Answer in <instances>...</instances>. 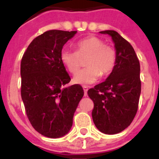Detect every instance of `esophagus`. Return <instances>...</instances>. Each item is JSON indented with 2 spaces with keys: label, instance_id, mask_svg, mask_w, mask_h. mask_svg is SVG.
I'll return each mask as SVG.
<instances>
[{
  "label": "esophagus",
  "instance_id": "34e87169",
  "mask_svg": "<svg viewBox=\"0 0 159 159\" xmlns=\"http://www.w3.org/2000/svg\"><path fill=\"white\" fill-rule=\"evenodd\" d=\"M83 90H84V96L86 97L87 96V91H88V87L87 86H83Z\"/></svg>",
  "mask_w": 159,
  "mask_h": 159
}]
</instances>
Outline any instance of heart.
Returning <instances> with one entry per match:
<instances>
[{
  "instance_id": "heart-1",
  "label": "heart",
  "mask_w": 159,
  "mask_h": 159,
  "mask_svg": "<svg viewBox=\"0 0 159 159\" xmlns=\"http://www.w3.org/2000/svg\"><path fill=\"white\" fill-rule=\"evenodd\" d=\"M75 46V52L63 50L60 56L62 65L72 75L77 74L80 69L82 60L88 58L85 64L88 68L74 77L75 84H93L101 75L106 77L113 71L117 62L116 51L106 45L102 39L96 36L86 37L78 41Z\"/></svg>"
}]
</instances>
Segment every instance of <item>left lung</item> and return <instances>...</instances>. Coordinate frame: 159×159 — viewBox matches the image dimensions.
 <instances>
[{"instance_id": "left-lung-1", "label": "left lung", "mask_w": 159, "mask_h": 159, "mask_svg": "<svg viewBox=\"0 0 159 159\" xmlns=\"http://www.w3.org/2000/svg\"><path fill=\"white\" fill-rule=\"evenodd\" d=\"M112 37L117 52L116 66L102 83L88 91L93 101L92 119L101 132L113 135L123 131L138 109L141 83L140 62L129 43L114 30L101 31Z\"/></svg>"}]
</instances>
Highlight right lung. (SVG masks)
<instances>
[{"mask_svg":"<svg viewBox=\"0 0 159 159\" xmlns=\"http://www.w3.org/2000/svg\"><path fill=\"white\" fill-rule=\"evenodd\" d=\"M77 31H46L28 46L21 61V97L34 129L50 138L62 137L84 96L80 84L64 87L71 79L61 62L64 44Z\"/></svg>","mask_w":159,"mask_h":159,"instance_id":"obj_1","label":"right lung"}]
</instances>
